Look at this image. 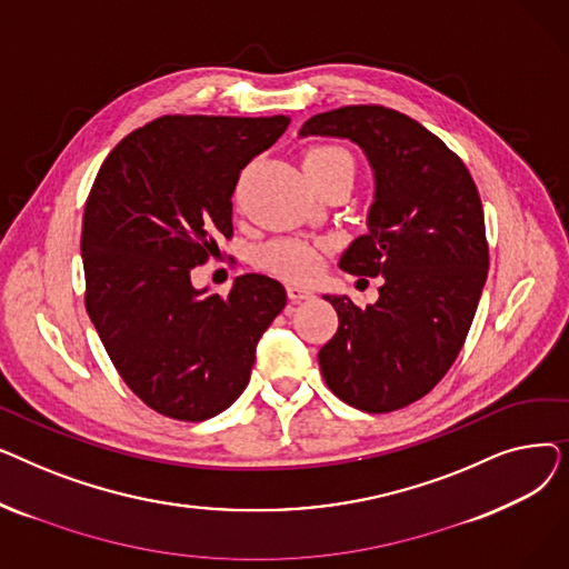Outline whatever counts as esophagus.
<instances>
[{
	"instance_id": "1",
	"label": "esophagus",
	"mask_w": 569,
	"mask_h": 569,
	"mask_svg": "<svg viewBox=\"0 0 569 569\" xmlns=\"http://www.w3.org/2000/svg\"><path fill=\"white\" fill-rule=\"evenodd\" d=\"M286 290H288L290 302H305V300H311V297H313V292L309 288L297 286V283H288Z\"/></svg>"
}]
</instances>
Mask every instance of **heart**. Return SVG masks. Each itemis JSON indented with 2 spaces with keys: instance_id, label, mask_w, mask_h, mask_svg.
Wrapping results in <instances>:
<instances>
[{
  "instance_id": "obj_1",
  "label": "heart",
  "mask_w": 569,
  "mask_h": 569,
  "mask_svg": "<svg viewBox=\"0 0 569 569\" xmlns=\"http://www.w3.org/2000/svg\"><path fill=\"white\" fill-rule=\"evenodd\" d=\"M305 172L307 177H330L346 172L352 177L355 163L352 157L341 147L322 144L313 147L305 154ZM256 264L264 272H272L288 281H311L322 264V253L316 244L302 242V239H277L269 242L256 253Z\"/></svg>"
}]
</instances>
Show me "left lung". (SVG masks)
Returning <instances> with one entry per match:
<instances>
[{"instance_id":"obj_1","label":"left lung","mask_w":569,"mask_h":569,"mask_svg":"<svg viewBox=\"0 0 569 569\" xmlns=\"http://www.w3.org/2000/svg\"><path fill=\"white\" fill-rule=\"evenodd\" d=\"M300 136L360 144L376 179L369 232L339 267L385 281L367 309L325 295L339 330L318 352L322 378L352 408L399 410L433 390L468 337L489 269L480 193L450 147L392 108L320 112Z\"/></svg>"}]
</instances>
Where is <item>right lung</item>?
I'll use <instances>...</instances> for the list:
<instances>
[{"label": "right lung", "mask_w": 569, "mask_h": 569, "mask_svg": "<svg viewBox=\"0 0 569 569\" xmlns=\"http://www.w3.org/2000/svg\"><path fill=\"white\" fill-rule=\"evenodd\" d=\"M290 119L166 114L103 161L82 217L84 307L117 373L159 415L202 422L247 390L256 346L286 307L262 274L228 297L191 283L232 234L239 172Z\"/></svg>", "instance_id": "1"}]
</instances>
